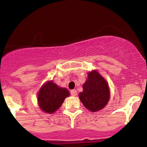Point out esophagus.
Segmentation results:
<instances>
[{"label":"esophagus","instance_id":"1","mask_svg":"<svg viewBox=\"0 0 147 147\" xmlns=\"http://www.w3.org/2000/svg\"><path fill=\"white\" fill-rule=\"evenodd\" d=\"M77 92L76 90H72L71 91H70V95H71L72 96H74V97L77 95Z\"/></svg>","mask_w":147,"mask_h":147}]
</instances>
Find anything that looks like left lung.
Returning a JSON list of instances; mask_svg holds the SVG:
<instances>
[{
	"instance_id": "left-lung-1",
	"label": "left lung",
	"mask_w": 147,
	"mask_h": 147,
	"mask_svg": "<svg viewBox=\"0 0 147 147\" xmlns=\"http://www.w3.org/2000/svg\"><path fill=\"white\" fill-rule=\"evenodd\" d=\"M79 97L89 111H98L108 104L110 99L109 84L97 70L89 72L87 80L83 84V92H79Z\"/></svg>"
}]
</instances>
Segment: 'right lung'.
<instances>
[{"label": "right lung", "instance_id": "1", "mask_svg": "<svg viewBox=\"0 0 147 147\" xmlns=\"http://www.w3.org/2000/svg\"><path fill=\"white\" fill-rule=\"evenodd\" d=\"M70 95L66 88H60L52 81L43 84L38 93V104L43 112L53 113Z\"/></svg>", "mask_w": 147, "mask_h": 147}]
</instances>
